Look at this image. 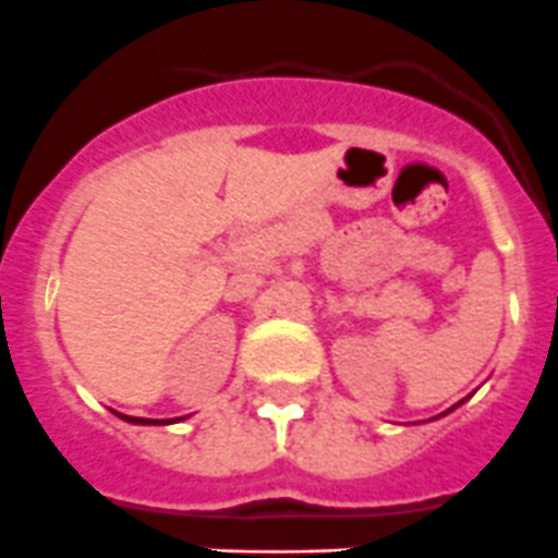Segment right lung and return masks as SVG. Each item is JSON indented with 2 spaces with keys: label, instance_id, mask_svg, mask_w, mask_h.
Wrapping results in <instances>:
<instances>
[{
  "label": "right lung",
  "instance_id": "obj_1",
  "mask_svg": "<svg viewBox=\"0 0 558 558\" xmlns=\"http://www.w3.org/2000/svg\"><path fill=\"white\" fill-rule=\"evenodd\" d=\"M122 416V420H128V423H135V425H155L158 423V420H144V416H124V414H119Z\"/></svg>",
  "mask_w": 558,
  "mask_h": 558
}]
</instances>
